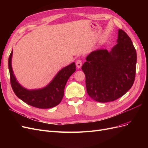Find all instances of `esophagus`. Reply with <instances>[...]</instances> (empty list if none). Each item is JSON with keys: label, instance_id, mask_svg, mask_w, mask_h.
Instances as JSON below:
<instances>
[{"label": "esophagus", "instance_id": "1", "mask_svg": "<svg viewBox=\"0 0 148 148\" xmlns=\"http://www.w3.org/2000/svg\"><path fill=\"white\" fill-rule=\"evenodd\" d=\"M76 65H77V67L78 69H80L82 66V62L80 60H78L77 62H76Z\"/></svg>", "mask_w": 148, "mask_h": 148}]
</instances>
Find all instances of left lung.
<instances>
[{
    "instance_id": "1",
    "label": "left lung",
    "mask_w": 148,
    "mask_h": 148,
    "mask_svg": "<svg viewBox=\"0 0 148 148\" xmlns=\"http://www.w3.org/2000/svg\"><path fill=\"white\" fill-rule=\"evenodd\" d=\"M117 44L110 51L91 52L82 69L88 95L99 102L114 101L123 96L135 81L136 52L131 39L119 29Z\"/></svg>"
}]
</instances>
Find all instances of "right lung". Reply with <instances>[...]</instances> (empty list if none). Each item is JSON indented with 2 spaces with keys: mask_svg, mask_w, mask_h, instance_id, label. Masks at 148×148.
Returning <instances> with one entry per match:
<instances>
[{
  "mask_svg": "<svg viewBox=\"0 0 148 148\" xmlns=\"http://www.w3.org/2000/svg\"><path fill=\"white\" fill-rule=\"evenodd\" d=\"M12 54L13 49L8 59V65L11 86L16 96L26 104L39 109L52 108L59 104L64 97L66 83L76 70L75 62L62 69L46 86L28 89L21 86L13 73L12 66Z\"/></svg>",
  "mask_w": 148,
  "mask_h": 148,
  "instance_id": "right-lung-1",
  "label": "right lung"
}]
</instances>
